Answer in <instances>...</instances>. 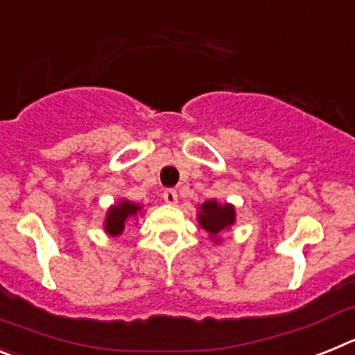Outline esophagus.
<instances>
[{
    "label": "esophagus",
    "mask_w": 355,
    "mask_h": 355,
    "mask_svg": "<svg viewBox=\"0 0 355 355\" xmlns=\"http://www.w3.org/2000/svg\"><path fill=\"white\" fill-rule=\"evenodd\" d=\"M163 200H165L167 205H175V202H178V192H175L174 188H167V190L163 192Z\"/></svg>",
    "instance_id": "1"
}]
</instances>
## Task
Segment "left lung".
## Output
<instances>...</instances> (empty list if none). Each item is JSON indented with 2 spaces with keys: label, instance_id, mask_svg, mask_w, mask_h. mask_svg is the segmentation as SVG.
I'll return each mask as SVG.
<instances>
[{
  "label": "left lung",
  "instance_id": "obj_1",
  "mask_svg": "<svg viewBox=\"0 0 355 355\" xmlns=\"http://www.w3.org/2000/svg\"><path fill=\"white\" fill-rule=\"evenodd\" d=\"M199 222L200 225L215 238L218 236L224 229L233 225L234 208L229 205H216V200H208V202H205V205L200 206Z\"/></svg>",
  "mask_w": 355,
  "mask_h": 355
}]
</instances>
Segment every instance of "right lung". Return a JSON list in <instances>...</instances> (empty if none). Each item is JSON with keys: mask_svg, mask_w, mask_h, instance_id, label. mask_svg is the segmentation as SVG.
<instances>
[{"mask_svg": "<svg viewBox=\"0 0 355 355\" xmlns=\"http://www.w3.org/2000/svg\"><path fill=\"white\" fill-rule=\"evenodd\" d=\"M140 209V206L133 205L130 200H122L121 205L114 206V208L108 211L106 216V233L112 234V236H119L124 231V225L130 216L137 215V211Z\"/></svg>", "mask_w": 355, "mask_h": 355, "instance_id": "1", "label": "right lung"}]
</instances>
